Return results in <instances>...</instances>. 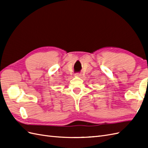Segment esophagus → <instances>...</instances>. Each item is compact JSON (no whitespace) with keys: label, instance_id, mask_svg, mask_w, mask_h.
<instances>
[{"label":"esophagus","instance_id":"1","mask_svg":"<svg viewBox=\"0 0 148 148\" xmlns=\"http://www.w3.org/2000/svg\"><path fill=\"white\" fill-rule=\"evenodd\" d=\"M75 75H77V76H78V77H79V76L81 75V73H76Z\"/></svg>","mask_w":148,"mask_h":148}]
</instances>
